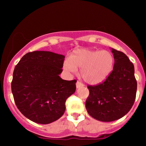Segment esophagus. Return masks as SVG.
Listing matches in <instances>:
<instances>
[{"label":"esophagus","mask_w":146,"mask_h":146,"mask_svg":"<svg viewBox=\"0 0 146 146\" xmlns=\"http://www.w3.org/2000/svg\"><path fill=\"white\" fill-rule=\"evenodd\" d=\"M82 86H84V84L82 83H81L80 82H76V87H77V88H80V87H82Z\"/></svg>","instance_id":"34e87169"}]
</instances>
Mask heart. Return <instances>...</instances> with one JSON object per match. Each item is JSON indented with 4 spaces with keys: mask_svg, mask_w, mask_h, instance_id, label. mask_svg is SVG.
<instances>
[{
    "mask_svg": "<svg viewBox=\"0 0 146 146\" xmlns=\"http://www.w3.org/2000/svg\"><path fill=\"white\" fill-rule=\"evenodd\" d=\"M115 66V58L106 50L80 48L75 50L64 62V68L75 73L80 68V75L86 83L98 84L108 78Z\"/></svg>",
    "mask_w": 146,
    "mask_h": 146,
    "instance_id": "obj_1",
    "label": "heart"
}]
</instances>
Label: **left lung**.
Segmentation results:
<instances>
[{
    "label": "left lung",
    "mask_w": 146,
    "mask_h": 146,
    "mask_svg": "<svg viewBox=\"0 0 146 146\" xmlns=\"http://www.w3.org/2000/svg\"><path fill=\"white\" fill-rule=\"evenodd\" d=\"M114 68L104 82L88 86L89 96L86 108L98 121L109 122L123 117L130 111L136 98L137 84L134 65L123 52L111 48Z\"/></svg>",
    "instance_id": "left-lung-1"
}]
</instances>
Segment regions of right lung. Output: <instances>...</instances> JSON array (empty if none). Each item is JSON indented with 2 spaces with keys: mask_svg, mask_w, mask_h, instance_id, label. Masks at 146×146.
Returning a JSON list of instances; mask_svg holds the SVG:
<instances>
[{
  "mask_svg": "<svg viewBox=\"0 0 146 146\" xmlns=\"http://www.w3.org/2000/svg\"><path fill=\"white\" fill-rule=\"evenodd\" d=\"M64 58L51 51L29 52L15 67L11 82L15 103L31 121L48 124L64 113L65 102L75 92L77 82L59 76Z\"/></svg>",
  "mask_w": 146,
  "mask_h": 146,
  "instance_id": "1",
  "label": "right lung"
}]
</instances>
